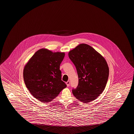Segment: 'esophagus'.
I'll list each match as a JSON object with an SVG mask.
<instances>
[{
    "label": "esophagus",
    "mask_w": 134,
    "mask_h": 134,
    "mask_svg": "<svg viewBox=\"0 0 134 134\" xmlns=\"http://www.w3.org/2000/svg\"><path fill=\"white\" fill-rule=\"evenodd\" d=\"M70 81H68L66 82V85L67 86H70Z\"/></svg>",
    "instance_id": "esophagus-1"
}]
</instances>
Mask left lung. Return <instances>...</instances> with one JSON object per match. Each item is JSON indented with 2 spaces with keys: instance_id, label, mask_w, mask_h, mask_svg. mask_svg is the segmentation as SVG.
I'll return each mask as SVG.
<instances>
[{
  "instance_id": "obj_1",
  "label": "left lung",
  "mask_w": 134,
  "mask_h": 134,
  "mask_svg": "<svg viewBox=\"0 0 134 134\" xmlns=\"http://www.w3.org/2000/svg\"><path fill=\"white\" fill-rule=\"evenodd\" d=\"M68 55L79 77L73 94L84 103L94 100L102 93L108 82L109 68L105 60L91 46L83 43L70 51Z\"/></svg>"
}]
</instances>
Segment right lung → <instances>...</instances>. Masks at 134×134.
Returning a JSON list of instances; mask_svg holds the SVG:
<instances>
[{"label": "right lung", "mask_w": 134, "mask_h": 134, "mask_svg": "<svg viewBox=\"0 0 134 134\" xmlns=\"http://www.w3.org/2000/svg\"><path fill=\"white\" fill-rule=\"evenodd\" d=\"M64 52H52L46 48L37 51L25 66L23 77L26 88L42 103L52 101L66 87L61 80L60 65Z\"/></svg>", "instance_id": "obj_1"}]
</instances>
